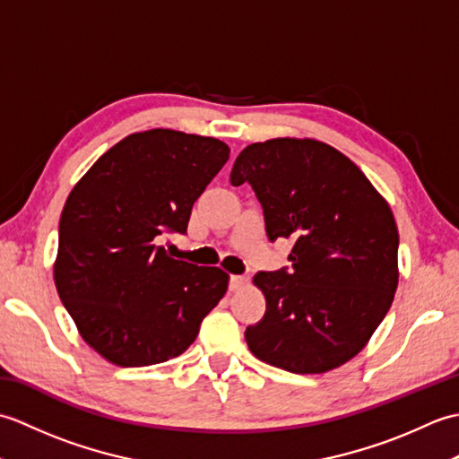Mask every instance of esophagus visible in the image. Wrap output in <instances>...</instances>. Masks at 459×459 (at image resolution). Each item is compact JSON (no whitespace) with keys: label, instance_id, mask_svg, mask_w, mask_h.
Wrapping results in <instances>:
<instances>
[{"label":"esophagus","instance_id":"esophagus-1","mask_svg":"<svg viewBox=\"0 0 459 459\" xmlns=\"http://www.w3.org/2000/svg\"><path fill=\"white\" fill-rule=\"evenodd\" d=\"M229 284H230V290H238L247 284V278L245 276H238V274H230L229 276Z\"/></svg>","mask_w":459,"mask_h":459}]
</instances>
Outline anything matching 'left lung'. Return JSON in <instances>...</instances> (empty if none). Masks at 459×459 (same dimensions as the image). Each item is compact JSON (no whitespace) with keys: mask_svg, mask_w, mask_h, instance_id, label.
Returning a JSON list of instances; mask_svg holds the SVG:
<instances>
[{"mask_svg":"<svg viewBox=\"0 0 459 459\" xmlns=\"http://www.w3.org/2000/svg\"><path fill=\"white\" fill-rule=\"evenodd\" d=\"M230 183H248L268 240L291 238L290 268L258 272L266 314L245 331L252 353L296 375L353 359L398 286L393 211L357 165L327 143L278 138L240 152Z\"/></svg>","mask_w":459,"mask_h":459,"instance_id":"obj_1","label":"left lung"}]
</instances>
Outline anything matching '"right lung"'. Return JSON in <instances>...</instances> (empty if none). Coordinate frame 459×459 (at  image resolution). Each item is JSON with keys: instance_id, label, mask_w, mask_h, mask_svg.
<instances>
[{"instance_id": "right-lung-1", "label": "right lung", "mask_w": 459, "mask_h": 459, "mask_svg": "<svg viewBox=\"0 0 459 459\" xmlns=\"http://www.w3.org/2000/svg\"><path fill=\"white\" fill-rule=\"evenodd\" d=\"M229 145L175 130L132 134L68 195L55 284L82 339L120 367L181 355L229 286L227 272L171 258L163 235H187L193 203Z\"/></svg>"}]
</instances>
